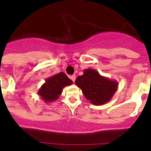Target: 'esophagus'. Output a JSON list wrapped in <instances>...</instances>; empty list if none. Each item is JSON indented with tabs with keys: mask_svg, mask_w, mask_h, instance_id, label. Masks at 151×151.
I'll use <instances>...</instances> for the list:
<instances>
[{
	"mask_svg": "<svg viewBox=\"0 0 151 151\" xmlns=\"http://www.w3.org/2000/svg\"><path fill=\"white\" fill-rule=\"evenodd\" d=\"M70 78H71L73 82H75V80H76V76H75V75H73V76H70Z\"/></svg>",
	"mask_w": 151,
	"mask_h": 151,
	"instance_id": "34e87169",
	"label": "esophagus"
}]
</instances>
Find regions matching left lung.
I'll return each mask as SVG.
<instances>
[{"instance_id":"obj_1","label":"left lung","mask_w":151,"mask_h":151,"mask_svg":"<svg viewBox=\"0 0 151 151\" xmlns=\"http://www.w3.org/2000/svg\"><path fill=\"white\" fill-rule=\"evenodd\" d=\"M75 83L82 89L85 98L97 106L110 101L119 85L116 81L102 76L92 69H85L83 75L77 77Z\"/></svg>"}]
</instances>
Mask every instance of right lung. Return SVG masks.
Masks as SVG:
<instances>
[{"label":"right lung","mask_w":151,"mask_h":151,"mask_svg":"<svg viewBox=\"0 0 151 151\" xmlns=\"http://www.w3.org/2000/svg\"><path fill=\"white\" fill-rule=\"evenodd\" d=\"M72 84L73 81L65 73H59L47 78L38 90V94L45 103L53 102L59 98L64 87Z\"/></svg>","instance_id":"right-lung-1"}]
</instances>
